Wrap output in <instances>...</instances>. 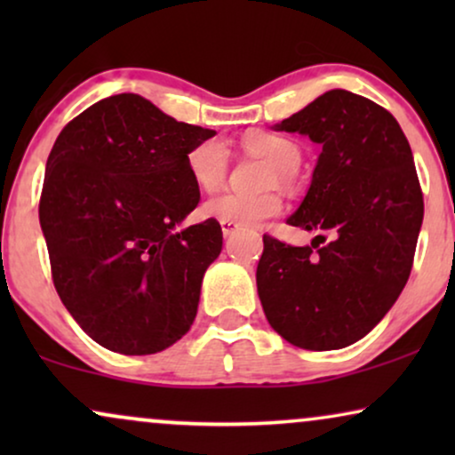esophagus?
I'll return each mask as SVG.
<instances>
[{"label": "esophagus", "mask_w": 455, "mask_h": 455, "mask_svg": "<svg viewBox=\"0 0 455 455\" xmlns=\"http://www.w3.org/2000/svg\"><path fill=\"white\" fill-rule=\"evenodd\" d=\"M220 226H221V232H223V235H226V238H229V235H232L235 229H238V226H235V223H232V221H220Z\"/></svg>", "instance_id": "1"}]
</instances>
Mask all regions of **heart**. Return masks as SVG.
Wrapping results in <instances>:
<instances>
[{"mask_svg":"<svg viewBox=\"0 0 455 455\" xmlns=\"http://www.w3.org/2000/svg\"><path fill=\"white\" fill-rule=\"evenodd\" d=\"M242 147L248 153L259 155L271 161L277 167L273 173V180H282V182H290L294 178V172L298 170L302 161L300 147L294 140L285 139V136L271 134V132H248L242 139ZM229 165V155L226 145L220 139H207L196 142L186 155V167L192 182L196 188L204 192H213L226 182ZM283 203L277 195H263V196H244L235 195V192H223L209 198L203 204V215L211 217L217 221H232L235 226L254 228L265 220H271L282 213Z\"/></svg>","mask_w":455,"mask_h":455,"instance_id":"obj_1","label":"heart"}]
</instances>
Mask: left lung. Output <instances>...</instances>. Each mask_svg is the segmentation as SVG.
Instances as JSON below:
<instances>
[{"label":"left lung","mask_w":455,"mask_h":455,"mask_svg":"<svg viewBox=\"0 0 455 455\" xmlns=\"http://www.w3.org/2000/svg\"><path fill=\"white\" fill-rule=\"evenodd\" d=\"M275 130L323 147L288 223L331 240L290 246L265 234L259 298L285 341L338 350L387 315L410 277L425 213L412 148L387 109L344 89L316 97Z\"/></svg>","instance_id":"left-lung-1"}]
</instances>
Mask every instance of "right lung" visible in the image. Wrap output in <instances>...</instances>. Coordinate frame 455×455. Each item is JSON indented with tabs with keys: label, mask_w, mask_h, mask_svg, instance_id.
<instances>
[{
	"label": "right lung",
	"mask_w": 455,
	"mask_h": 455,
	"mask_svg": "<svg viewBox=\"0 0 455 455\" xmlns=\"http://www.w3.org/2000/svg\"><path fill=\"white\" fill-rule=\"evenodd\" d=\"M211 136L122 92L74 117L49 153L39 221L53 285L111 352H161L195 321L223 234L215 220L178 226L201 198L186 155Z\"/></svg>",
	"instance_id": "1"
}]
</instances>
